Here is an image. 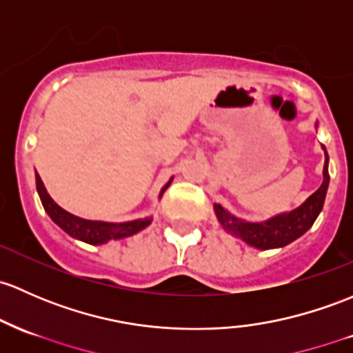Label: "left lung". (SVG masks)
Masks as SVG:
<instances>
[{
  "mask_svg": "<svg viewBox=\"0 0 353 353\" xmlns=\"http://www.w3.org/2000/svg\"><path fill=\"white\" fill-rule=\"evenodd\" d=\"M321 148L325 150L323 183L301 206L289 211V213L276 214L265 221H247L233 216L221 205H214V214H216L218 221L223 226L225 232L232 233L233 236L243 240L250 247L261 248V250L285 247L288 243L294 242L296 239L304 235L313 226L314 220L323 210L325 196L330 184L328 154H326L325 145H321Z\"/></svg>",
  "mask_w": 353,
  "mask_h": 353,
  "instance_id": "8db88e82",
  "label": "left lung"
}]
</instances>
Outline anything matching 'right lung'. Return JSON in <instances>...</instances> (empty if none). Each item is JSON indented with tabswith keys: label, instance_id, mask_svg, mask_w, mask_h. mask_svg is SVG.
<instances>
[{
	"label": "right lung",
	"instance_id": "obj_1",
	"mask_svg": "<svg viewBox=\"0 0 353 353\" xmlns=\"http://www.w3.org/2000/svg\"><path fill=\"white\" fill-rule=\"evenodd\" d=\"M35 181H37V192H39L40 196V201H42L43 210L47 211V214L52 218V221H54L55 225L61 226L68 235L72 236V239L81 240V242H86L91 245H103V243H108L110 240L127 239V236L135 235V233H139L140 230L147 228V226L152 223V218H140V220L125 221V223L84 220V218H79L76 216V214L69 213V211L62 210V208L50 198L39 174H35ZM170 183H172V179H170L169 183L161 189L159 198H162V194H164L165 189L170 186Z\"/></svg>",
	"mask_w": 353,
	"mask_h": 353
}]
</instances>
